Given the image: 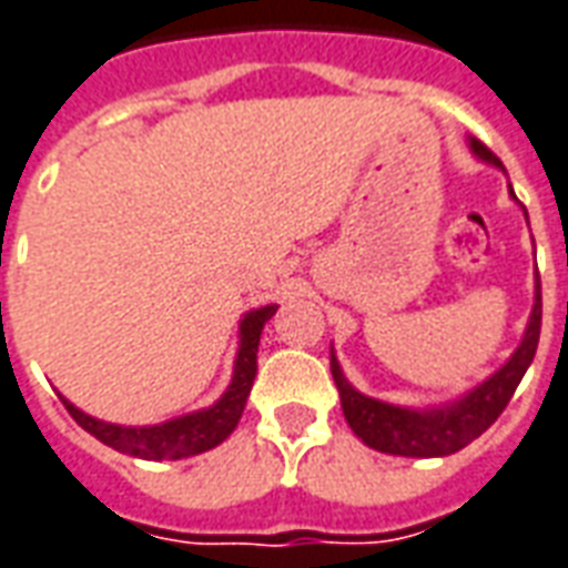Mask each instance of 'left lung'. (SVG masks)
<instances>
[{
  "label": "left lung",
  "mask_w": 568,
  "mask_h": 568,
  "mask_svg": "<svg viewBox=\"0 0 568 568\" xmlns=\"http://www.w3.org/2000/svg\"><path fill=\"white\" fill-rule=\"evenodd\" d=\"M470 152L486 164L501 162L496 159V152L470 136ZM505 171V168H501ZM514 195V189H510ZM538 333H541V284H535V305L523 342L517 345V352L510 355V361L501 369H496L486 382H480L477 388H470L465 397L449 400L444 406H432V409H409V406H394L367 394L355 392V385L342 376V367L336 357L329 355V369H333V382L339 388L342 413L348 428L373 449L388 453V456H409V458H437L453 456L462 446H468L470 440H477L480 434L501 416V409L508 406V400L517 392L523 373L529 369L538 348Z\"/></svg>",
  "instance_id": "8db88e82"
}]
</instances>
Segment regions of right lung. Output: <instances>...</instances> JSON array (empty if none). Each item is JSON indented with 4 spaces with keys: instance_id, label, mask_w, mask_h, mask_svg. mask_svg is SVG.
<instances>
[{
    "instance_id": "right-lung-1",
    "label": "right lung",
    "mask_w": 568,
    "mask_h": 568,
    "mask_svg": "<svg viewBox=\"0 0 568 568\" xmlns=\"http://www.w3.org/2000/svg\"><path fill=\"white\" fill-rule=\"evenodd\" d=\"M277 305H263L253 308L241 321V342L239 355H235V373L229 382L226 394L207 409L189 413L180 419L162 422V425H143V428H128V425H112V422H100L94 416L82 413L79 406H72L63 397V406L70 409V416L84 432L94 434L100 444L119 449L124 456L149 458V462H162V458H189L207 453L213 446H220L229 434L235 432L247 394L256 379V352H260V333H263L265 321L275 315Z\"/></svg>"
}]
</instances>
